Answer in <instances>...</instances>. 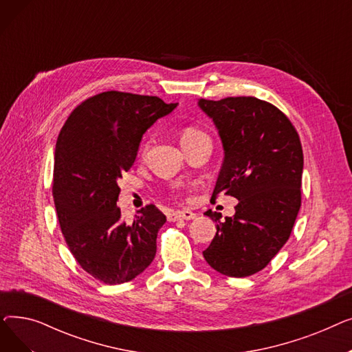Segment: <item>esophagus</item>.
<instances>
[{
	"mask_svg": "<svg viewBox=\"0 0 352 352\" xmlns=\"http://www.w3.org/2000/svg\"><path fill=\"white\" fill-rule=\"evenodd\" d=\"M197 214L190 211V210H184V211H174L168 215L170 221H178V219H192L195 218Z\"/></svg>",
	"mask_w": 352,
	"mask_h": 352,
	"instance_id": "1",
	"label": "esophagus"
}]
</instances>
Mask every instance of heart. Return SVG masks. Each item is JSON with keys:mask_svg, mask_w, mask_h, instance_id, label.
Listing matches in <instances>:
<instances>
[{"mask_svg": "<svg viewBox=\"0 0 352 352\" xmlns=\"http://www.w3.org/2000/svg\"><path fill=\"white\" fill-rule=\"evenodd\" d=\"M208 135L202 131V129L194 126V125H188L186 126L181 131V144L184 145H188V144H194L202 138H207ZM148 146H150V141H145V144L142 145V150L141 154H145V151L148 150Z\"/></svg>", "mask_w": 352, "mask_h": 352, "instance_id": "1", "label": "heart"}]
</instances>
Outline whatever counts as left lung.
Masks as SVG:
<instances>
[{
  "instance_id": "left-lung-1",
  "label": "left lung",
  "mask_w": 352,
  "mask_h": 352,
  "mask_svg": "<svg viewBox=\"0 0 352 352\" xmlns=\"http://www.w3.org/2000/svg\"><path fill=\"white\" fill-rule=\"evenodd\" d=\"M214 120L224 162L211 199L223 192L238 199L234 217L219 221L202 252L218 272L243 278L264 270L291 235L301 207L302 145L289 118L256 97L199 100Z\"/></svg>"
}]
</instances>
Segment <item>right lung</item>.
Wrapping results in <instances>:
<instances>
[{
  "label": "right lung",
  "mask_w": 352,
  "mask_h": 352,
  "mask_svg": "<svg viewBox=\"0 0 352 352\" xmlns=\"http://www.w3.org/2000/svg\"><path fill=\"white\" fill-rule=\"evenodd\" d=\"M175 107L105 91L74 108L58 134L52 197L60 228L76 261L104 284L131 281L154 260L166 217L150 204L126 223L117 181L133 166L144 133Z\"/></svg>",
  "instance_id": "right-lung-1"
}]
</instances>
